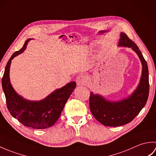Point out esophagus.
<instances>
[{
	"instance_id": "esophagus-1",
	"label": "esophagus",
	"mask_w": 156,
	"mask_h": 156,
	"mask_svg": "<svg viewBox=\"0 0 156 156\" xmlns=\"http://www.w3.org/2000/svg\"><path fill=\"white\" fill-rule=\"evenodd\" d=\"M76 82L77 83V85L81 86L84 84L86 82V78L83 75H79L77 76V78L76 79Z\"/></svg>"
}]
</instances>
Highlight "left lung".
Segmentation results:
<instances>
[{"mask_svg":"<svg viewBox=\"0 0 156 156\" xmlns=\"http://www.w3.org/2000/svg\"><path fill=\"white\" fill-rule=\"evenodd\" d=\"M119 46L131 48L140 58L142 73L140 83L133 93L120 101H109L101 95L90 92L89 98L90 110L98 121L105 126L118 127L130 122L144 107L149 96V72L147 62L137 45L121 33Z\"/></svg>","mask_w":156,"mask_h":156,"instance_id":"8db88e82","label":"left lung"}]
</instances>
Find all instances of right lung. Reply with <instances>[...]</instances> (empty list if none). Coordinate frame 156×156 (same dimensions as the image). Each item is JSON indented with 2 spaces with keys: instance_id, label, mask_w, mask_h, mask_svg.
Listing matches in <instances>:
<instances>
[{
  "instance_id": "obj_1",
  "label": "right lung",
  "mask_w": 156,
  "mask_h": 156,
  "mask_svg": "<svg viewBox=\"0 0 156 156\" xmlns=\"http://www.w3.org/2000/svg\"><path fill=\"white\" fill-rule=\"evenodd\" d=\"M30 40L31 39L26 40L23 48L15 51L9 59L2 78V87L6 106L12 117L26 127L44 129L51 127L57 121L69 96L76 88V83L69 82L39 101L26 100L16 93L10 82V66L12 59L24 51Z\"/></svg>"
}]
</instances>
